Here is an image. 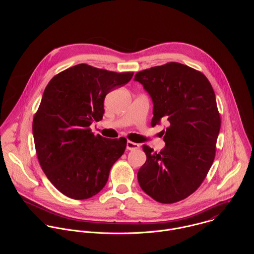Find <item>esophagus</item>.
Masks as SVG:
<instances>
[{
    "mask_svg": "<svg viewBox=\"0 0 254 254\" xmlns=\"http://www.w3.org/2000/svg\"><path fill=\"white\" fill-rule=\"evenodd\" d=\"M139 148V144L138 143H135L133 141H130V140H127V149L129 150V151H132V150H136Z\"/></svg>",
    "mask_w": 254,
    "mask_h": 254,
    "instance_id": "34e87169",
    "label": "esophagus"
}]
</instances>
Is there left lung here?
I'll use <instances>...</instances> for the list:
<instances>
[{
  "label": "left lung",
  "mask_w": 254,
  "mask_h": 254,
  "mask_svg": "<svg viewBox=\"0 0 254 254\" xmlns=\"http://www.w3.org/2000/svg\"><path fill=\"white\" fill-rule=\"evenodd\" d=\"M134 80L153 100L152 126L169 122L160 153L142 146L138 184L160 203L181 201L199 188L215 158L221 120L214 90L200 71L178 62L139 71Z\"/></svg>",
  "instance_id": "obj_1"
}]
</instances>
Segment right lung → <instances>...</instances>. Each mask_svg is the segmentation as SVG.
<instances>
[{
    "label": "right lung",
    "instance_id": "obj_1",
    "mask_svg": "<svg viewBox=\"0 0 254 254\" xmlns=\"http://www.w3.org/2000/svg\"><path fill=\"white\" fill-rule=\"evenodd\" d=\"M132 75L78 64L60 72L46 86L33 120L34 142L43 172L65 196L84 200L96 195L125 153V137L94 135L89 127L102 120L105 95Z\"/></svg>",
    "mask_w": 254,
    "mask_h": 254
}]
</instances>
